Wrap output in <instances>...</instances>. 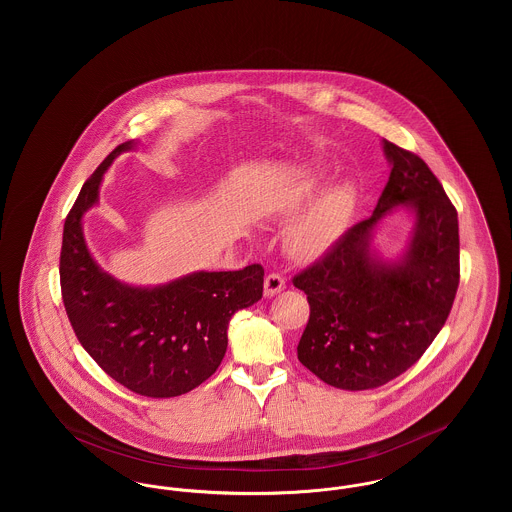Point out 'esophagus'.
<instances>
[{
  "mask_svg": "<svg viewBox=\"0 0 512 512\" xmlns=\"http://www.w3.org/2000/svg\"><path fill=\"white\" fill-rule=\"evenodd\" d=\"M282 290H286L284 276L278 274V272H270L267 278H265V295L272 297V295H276V293H280Z\"/></svg>",
  "mask_w": 512,
  "mask_h": 512,
  "instance_id": "obj_1",
  "label": "esophagus"
}]
</instances>
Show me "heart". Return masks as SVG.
Masks as SVG:
<instances>
[{"label": "heart", "instance_id": "obj_1", "mask_svg": "<svg viewBox=\"0 0 512 512\" xmlns=\"http://www.w3.org/2000/svg\"><path fill=\"white\" fill-rule=\"evenodd\" d=\"M324 190V178H307L286 201V213L303 211L305 207L312 205ZM317 202H314L316 205L297 220L288 232V249L297 259H313L338 244V240L353 219L357 207V190L351 184H340L334 186Z\"/></svg>", "mask_w": 512, "mask_h": 512}]
</instances>
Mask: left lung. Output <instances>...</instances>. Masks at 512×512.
<instances>
[{"label": "left lung", "instance_id": "left-lung-1", "mask_svg": "<svg viewBox=\"0 0 512 512\" xmlns=\"http://www.w3.org/2000/svg\"><path fill=\"white\" fill-rule=\"evenodd\" d=\"M384 153L390 180L372 217L293 276L311 307L297 359L340 390H374L411 368L443 328L461 278L457 209L436 174L388 140ZM397 204L414 209V238L401 262L384 264L369 251L371 230Z\"/></svg>", "mask_w": 512, "mask_h": 512}]
</instances>
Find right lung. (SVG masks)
Masks as SVG:
<instances>
[{"mask_svg":"<svg viewBox=\"0 0 512 512\" xmlns=\"http://www.w3.org/2000/svg\"><path fill=\"white\" fill-rule=\"evenodd\" d=\"M134 142L115 147L84 182L63 228L61 293L74 334L115 382L165 399L203 384L226 353L228 322L263 297L261 265L194 272L157 288H134L92 259L82 217L98 201L109 165Z\"/></svg>","mask_w":512,"mask_h":512,"instance_id":"1","label":"right lung"}]
</instances>
